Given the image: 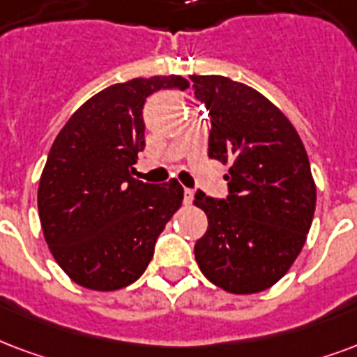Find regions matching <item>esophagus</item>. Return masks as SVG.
<instances>
[{
    "instance_id": "34e87169",
    "label": "esophagus",
    "mask_w": 357,
    "mask_h": 357,
    "mask_svg": "<svg viewBox=\"0 0 357 357\" xmlns=\"http://www.w3.org/2000/svg\"><path fill=\"white\" fill-rule=\"evenodd\" d=\"M192 199H195V191H192V189H185V191H183V202H185V204H191Z\"/></svg>"
}]
</instances>
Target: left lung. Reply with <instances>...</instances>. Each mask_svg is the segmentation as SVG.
Masks as SVG:
<instances>
[{
    "mask_svg": "<svg viewBox=\"0 0 357 357\" xmlns=\"http://www.w3.org/2000/svg\"><path fill=\"white\" fill-rule=\"evenodd\" d=\"M191 81L212 121L208 155L231 165L227 199L195 195V206L208 215L195 257L225 291H265L289 271L312 225L308 155L286 115L252 86L223 75Z\"/></svg>",
    "mask_w": 357,
    "mask_h": 357,
    "instance_id": "1",
    "label": "left lung"
}]
</instances>
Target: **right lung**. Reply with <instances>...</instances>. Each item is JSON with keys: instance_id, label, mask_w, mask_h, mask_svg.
I'll use <instances>...</instances> for the list:
<instances>
[{"instance_id": "1", "label": "right lung", "mask_w": 357, "mask_h": 357, "mask_svg": "<svg viewBox=\"0 0 357 357\" xmlns=\"http://www.w3.org/2000/svg\"><path fill=\"white\" fill-rule=\"evenodd\" d=\"M187 86L179 75L112 84L58 132L39 179V219L54 259L79 286L121 289L153 259L183 187L176 179L151 185L130 176L145 147L142 113L153 92Z\"/></svg>"}]
</instances>
